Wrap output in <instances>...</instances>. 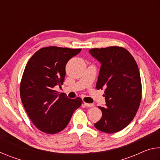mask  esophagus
I'll use <instances>...</instances> for the list:
<instances>
[{
  "label": "esophagus",
  "instance_id": "esophagus-1",
  "mask_svg": "<svg viewBox=\"0 0 160 160\" xmlns=\"http://www.w3.org/2000/svg\"><path fill=\"white\" fill-rule=\"evenodd\" d=\"M84 105L86 107H91L94 106V104H88V103H85V102H84Z\"/></svg>",
  "mask_w": 160,
  "mask_h": 160
}]
</instances>
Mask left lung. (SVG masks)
<instances>
[{
  "mask_svg": "<svg viewBox=\"0 0 160 160\" xmlns=\"http://www.w3.org/2000/svg\"><path fill=\"white\" fill-rule=\"evenodd\" d=\"M89 51L101 63L96 88H106V107H98L102 116L94 126L102 132L114 133L131 122L139 108L142 85L138 67L123 47L95 48Z\"/></svg>",
  "mask_w": 160,
  "mask_h": 160,
  "instance_id": "8db88e82",
  "label": "left lung"
}]
</instances>
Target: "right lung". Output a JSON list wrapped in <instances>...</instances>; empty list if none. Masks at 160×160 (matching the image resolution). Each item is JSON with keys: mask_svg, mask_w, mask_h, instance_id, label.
I'll list each match as a JSON object with an SVG mask.
<instances>
[{"mask_svg": "<svg viewBox=\"0 0 160 160\" xmlns=\"http://www.w3.org/2000/svg\"><path fill=\"white\" fill-rule=\"evenodd\" d=\"M80 48L48 47L40 48L29 59L20 83V97L32 123L47 134L61 131L82 104L80 97L68 98L54 87L63 85L66 66Z\"/></svg>", "mask_w": 160, "mask_h": 160, "instance_id": "right-lung-1", "label": "right lung"}]
</instances>
